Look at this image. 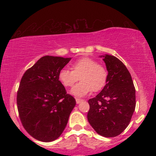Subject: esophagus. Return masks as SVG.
<instances>
[{
    "instance_id": "obj_1",
    "label": "esophagus",
    "mask_w": 156,
    "mask_h": 156,
    "mask_svg": "<svg viewBox=\"0 0 156 156\" xmlns=\"http://www.w3.org/2000/svg\"><path fill=\"white\" fill-rule=\"evenodd\" d=\"M76 103H77V104H79V103H81V102L83 101V100H82V99H79V98H76Z\"/></svg>"
}]
</instances>
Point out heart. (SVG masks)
Masks as SVG:
<instances>
[{
	"label": "heart",
	"mask_w": 156,
	"mask_h": 156,
	"mask_svg": "<svg viewBox=\"0 0 156 156\" xmlns=\"http://www.w3.org/2000/svg\"><path fill=\"white\" fill-rule=\"evenodd\" d=\"M72 70L61 69L58 79L65 87H71L78 81L80 82L71 89L70 93L77 97H83L91 91L101 90L106 83L107 72L96 61L89 58H82L73 62Z\"/></svg>",
	"instance_id": "1"
}]
</instances>
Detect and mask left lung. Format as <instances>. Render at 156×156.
<instances>
[{
	"mask_svg": "<svg viewBox=\"0 0 156 156\" xmlns=\"http://www.w3.org/2000/svg\"><path fill=\"white\" fill-rule=\"evenodd\" d=\"M106 66V84L95 98L89 99L87 119L99 135L115 137L129 125L135 111L136 90L129 71L114 55H101Z\"/></svg>",
	"mask_w": 156,
	"mask_h": 156,
	"instance_id": "left-lung-1",
	"label": "left lung"
}]
</instances>
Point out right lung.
Returning a JSON list of instances; mask_svg holds the SVG:
<instances>
[{
  "mask_svg": "<svg viewBox=\"0 0 156 156\" xmlns=\"http://www.w3.org/2000/svg\"><path fill=\"white\" fill-rule=\"evenodd\" d=\"M70 60L45 55L22 77L17 95L20 119L37 140L49 142L58 139L76 104L58 79L60 70Z\"/></svg>",
  "mask_w": 156,
  "mask_h": 156,
  "instance_id": "right-lung-1",
  "label": "right lung"
}]
</instances>
